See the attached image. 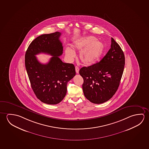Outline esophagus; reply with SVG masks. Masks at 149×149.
<instances>
[{"mask_svg":"<svg viewBox=\"0 0 149 149\" xmlns=\"http://www.w3.org/2000/svg\"><path fill=\"white\" fill-rule=\"evenodd\" d=\"M75 69H76V72L77 73H79V68L78 66L75 67Z\"/></svg>","mask_w":149,"mask_h":149,"instance_id":"obj_1","label":"esophagus"}]
</instances>
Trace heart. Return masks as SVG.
Returning <instances> with one entry per match:
<instances>
[{"instance_id": "b5f03b06", "label": "heart", "mask_w": 149, "mask_h": 149, "mask_svg": "<svg viewBox=\"0 0 149 149\" xmlns=\"http://www.w3.org/2000/svg\"><path fill=\"white\" fill-rule=\"evenodd\" d=\"M73 49L81 51L79 55L81 62L85 65H92L102 57L104 51V44L92 36L81 38L74 43ZM66 55L69 59L76 56L74 51L70 47L66 49Z\"/></svg>"}]
</instances>
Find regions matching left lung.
Returning <instances> with one entry per match:
<instances>
[{"label": "left lung", "instance_id": "8db88e82", "mask_svg": "<svg viewBox=\"0 0 149 149\" xmlns=\"http://www.w3.org/2000/svg\"><path fill=\"white\" fill-rule=\"evenodd\" d=\"M125 66V56L118 43L111 38V48L100 61L79 71L84 82L85 97L94 104L109 100L118 89Z\"/></svg>", "mask_w": 149, "mask_h": 149}]
</instances>
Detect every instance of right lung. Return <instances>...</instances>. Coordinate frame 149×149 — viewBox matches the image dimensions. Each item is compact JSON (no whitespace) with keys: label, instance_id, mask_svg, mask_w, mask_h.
Returning a JSON list of instances; mask_svg holds the SVG:
<instances>
[{"label":"right lung","instance_id":"add662e5","mask_svg":"<svg viewBox=\"0 0 149 149\" xmlns=\"http://www.w3.org/2000/svg\"><path fill=\"white\" fill-rule=\"evenodd\" d=\"M61 33L44 34L33 40L29 45L25 56V64L31 86L41 102L56 104L66 96L67 85L76 75L72 64L65 63L59 56L63 47L59 40ZM42 52L52 56L47 64L38 61L35 55Z\"/></svg>","mask_w":149,"mask_h":149}]
</instances>
